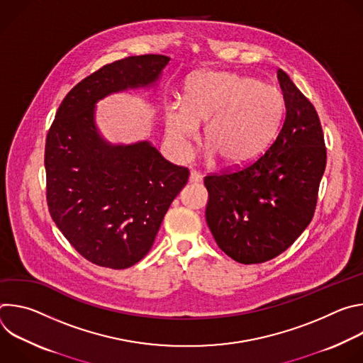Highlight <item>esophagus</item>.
<instances>
[{
	"label": "esophagus",
	"mask_w": 363,
	"mask_h": 363,
	"mask_svg": "<svg viewBox=\"0 0 363 363\" xmlns=\"http://www.w3.org/2000/svg\"><path fill=\"white\" fill-rule=\"evenodd\" d=\"M201 174L199 172H196V171H191V174H189V182L191 184H195V182H199L201 181Z\"/></svg>",
	"instance_id": "obj_1"
}]
</instances>
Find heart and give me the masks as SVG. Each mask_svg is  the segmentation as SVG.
<instances>
[{
    "label": "heart",
    "instance_id": "obj_1",
    "mask_svg": "<svg viewBox=\"0 0 363 363\" xmlns=\"http://www.w3.org/2000/svg\"><path fill=\"white\" fill-rule=\"evenodd\" d=\"M286 112L280 89L248 76L223 72L192 74L184 90V103L165 108V135L181 153L188 155L205 125L203 140L224 165H242L257 158L274 139Z\"/></svg>",
    "mask_w": 363,
    "mask_h": 363
}]
</instances>
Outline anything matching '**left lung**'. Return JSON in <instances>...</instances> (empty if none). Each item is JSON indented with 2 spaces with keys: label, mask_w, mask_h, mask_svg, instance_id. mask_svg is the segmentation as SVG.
<instances>
[{
  "label": "left lung",
  "mask_w": 363,
  "mask_h": 363,
  "mask_svg": "<svg viewBox=\"0 0 363 363\" xmlns=\"http://www.w3.org/2000/svg\"><path fill=\"white\" fill-rule=\"evenodd\" d=\"M284 122L267 150L237 171L206 175L205 218L218 247L241 264L286 251L313 218L326 146L315 106L286 72Z\"/></svg>",
  "instance_id": "8db88e82"
}]
</instances>
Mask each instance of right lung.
I'll use <instances>...</instances> for the list:
<instances>
[{"label": "right lung", "mask_w": 363, "mask_h": 363, "mask_svg": "<svg viewBox=\"0 0 363 363\" xmlns=\"http://www.w3.org/2000/svg\"><path fill=\"white\" fill-rule=\"evenodd\" d=\"M161 55L103 66L63 99L45 139L47 205L59 230L87 262L115 270L149 252L189 171L167 161L147 140L112 145L94 123L105 96L157 82L169 63Z\"/></svg>", "instance_id": "obj_1"}]
</instances>
